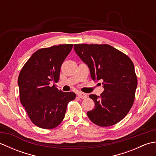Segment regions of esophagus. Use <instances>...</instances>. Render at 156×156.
Masks as SVG:
<instances>
[{
  "instance_id": "obj_1",
  "label": "esophagus",
  "mask_w": 156,
  "mask_h": 156,
  "mask_svg": "<svg viewBox=\"0 0 156 156\" xmlns=\"http://www.w3.org/2000/svg\"><path fill=\"white\" fill-rule=\"evenodd\" d=\"M78 97L80 98H87V94L80 92L78 93Z\"/></svg>"
}]
</instances>
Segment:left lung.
Segmentation results:
<instances>
[{"label": "left lung", "instance_id": "1", "mask_svg": "<svg viewBox=\"0 0 156 156\" xmlns=\"http://www.w3.org/2000/svg\"><path fill=\"white\" fill-rule=\"evenodd\" d=\"M74 50L90 71L94 80L105 88L100 97L89 96L95 108L88 111L90 120L100 127L121 121L135 101L137 78L133 62L124 53L107 44H75Z\"/></svg>", "mask_w": 156, "mask_h": 156}]
</instances>
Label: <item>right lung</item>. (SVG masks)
Wrapping results in <instances>:
<instances>
[{
    "instance_id": "1",
    "label": "right lung",
    "mask_w": 156,
    "mask_h": 156,
    "mask_svg": "<svg viewBox=\"0 0 156 156\" xmlns=\"http://www.w3.org/2000/svg\"><path fill=\"white\" fill-rule=\"evenodd\" d=\"M73 44L54 45L36 51L23 66L18 78L20 101L31 122L51 129L64 119L68 104L74 92H64L51 85L58 82L62 63Z\"/></svg>"
}]
</instances>
